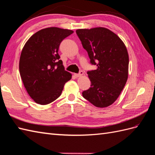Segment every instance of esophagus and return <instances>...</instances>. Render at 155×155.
<instances>
[{
    "label": "esophagus",
    "mask_w": 155,
    "mask_h": 155,
    "mask_svg": "<svg viewBox=\"0 0 155 155\" xmlns=\"http://www.w3.org/2000/svg\"><path fill=\"white\" fill-rule=\"evenodd\" d=\"M84 74V72H83L82 71H81L80 72H79L78 73H77V74H74V76L76 77H81L82 75Z\"/></svg>",
    "instance_id": "34e87169"
}]
</instances>
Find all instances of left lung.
<instances>
[{"mask_svg": "<svg viewBox=\"0 0 155 155\" xmlns=\"http://www.w3.org/2000/svg\"><path fill=\"white\" fill-rule=\"evenodd\" d=\"M76 33L96 70L87 74L90 88L82 96L97 107H107L117 100L126 84L129 58L124 42L104 27L77 29Z\"/></svg>", "mask_w": 155, "mask_h": 155, "instance_id": "left-lung-1", "label": "left lung"}]
</instances>
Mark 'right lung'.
I'll return each mask as SVG.
<instances>
[{
  "label": "right lung",
  "instance_id": "right-lung-1",
  "mask_svg": "<svg viewBox=\"0 0 155 155\" xmlns=\"http://www.w3.org/2000/svg\"><path fill=\"white\" fill-rule=\"evenodd\" d=\"M73 33L58 27L40 30L30 37L21 51L19 69L30 97L47 105L61 96L71 74L65 70L58 54L61 41Z\"/></svg>",
  "mask_w": 155,
  "mask_h": 155
}]
</instances>
